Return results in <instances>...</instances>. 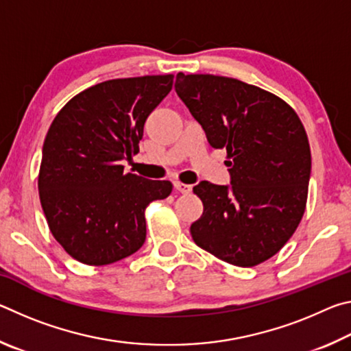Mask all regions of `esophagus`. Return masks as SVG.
<instances>
[{
    "instance_id": "obj_1",
    "label": "esophagus",
    "mask_w": 351,
    "mask_h": 351,
    "mask_svg": "<svg viewBox=\"0 0 351 351\" xmlns=\"http://www.w3.org/2000/svg\"><path fill=\"white\" fill-rule=\"evenodd\" d=\"M173 187H175L176 192L184 193V195L192 192V186H189V184H184V182H180V181H175L173 182Z\"/></svg>"
}]
</instances>
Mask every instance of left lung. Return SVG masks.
Here are the masks:
<instances>
[{
  "label": "left lung",
  "mask_w": 351,
  "mask_h": 351,
  "mask_svg": "<svg viewBox=\"0 0 351 351\" xmlns=\"http://www.w3.org/2000/svg\"><path fill=\"white\" fill-rule=\"evenodd\" d=\"M176 94L213 148H226L230 186L201 181L204 210L193 241L226 263L251 268L285 246L304 217L311 152L291 106L230 77L176 75Z\"/></svg>",
  "instance_id": "1"
}]
</instances>
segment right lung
Wrapping results in <instances>:
<instances>
[{
    "label": "right lung",
    "mask_w": 351,
    "mask_h": 351,
    "mask_svg": "<svg viewBox=\"0 0 351 351\" xmlns=\"http://www.w3.org/2000/svg\"><path fill=\"white\" fill-rule=\"evenodd\" d=\"M173 75L97 83L74 96L47 130L38 173L40 203L54 239L77 261L110 265L134 254L147 235L145 209L171 193L170 181L125 173L144 123Z\"/></svg>",
    "instance_id": "add662e5"
}]
</instances>
